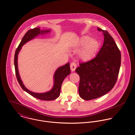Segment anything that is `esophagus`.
I'll list each match as a JSON object with an SVG mask.
<instances>
[{"instance_id":"esophagus-1","label":"esophagus","mask_w":135,"mask_h":135,"mask_svg":"<svg viewBox=\"0 0 135 135\" xmlns=\"http://www.w3.org/2000/svg\"><path fill=\"white\" fill-rule=\"evenodd\" d=\"M76 66H77V65L76 64L75 62H72L71 63V65H70V68H71V70L72 72L74 71L76 68Z\"/></svg>"}]
</instances>
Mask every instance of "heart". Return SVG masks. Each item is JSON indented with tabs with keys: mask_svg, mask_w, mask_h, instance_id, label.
<instances>
[{
	"mask_svg": "<svg viewBox=\"0 0 135 135\" xmlns=\"http://www.w3.org/2000/svg\"><path fill=\"white\" fill-rule=\"evenodd\" d=\"M99 47L98 41L88 36H84L77 42L76 48H81L78 52L79 58L84 61H89L94 58Z\"/></svg>",
	"mask_w": 135,
	"mask_h": 135,
	"instance_id": "obj_1",
	"label": "heart"
}]
</instances>
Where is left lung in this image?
Returning <instances> with one entry per match:
<instances>
[{
  "label": "left lung",
  "mask_w": 135,
  "mask_h": 135,
  "mask_svg": "<svg viewBox=\"0 0 135 135\" xmlns=\"http://www.w3.org/2000/svg\"><path fill=\"white\" fill-rule=\"evenodd\" d=\"M104 36L102 47L95 58L79 64L75 70L80 77L79 96L90 100L102 96L114 86L119 74L121 54L108 31L98 27Z\"/></svg>",
  "instance_id": "1"
}]
</instances>
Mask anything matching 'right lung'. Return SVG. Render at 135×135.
<instances>
[{"label": "right lung", "instance_id": "right-lung-1", "mask_svg": "<svg viewBox=\"0 0 135 135\" xmlns=\"http://www.w3.org/2000/svg\"><path fill=\"white\" fill-rule=\"evenodd\" d=\"M50 32V30L46 31H41L40 28H34L32 30H28L24 35L23 38L22 39L19 45L17 48L15 55V71L16 75L17 78V80L19 83L21 88L25 91L26 93L31 95L36 98H37L42 100H53L57 98L60 94L61 87L62 84V82L64 78L66 77L68 75H69L71 73L70 63H68L65 65L59 68L56 70L55 75H54V85L52 89L48 92L45 93H35L32 91L28 90L23 85L22 81L19 75L18 68V55L19 54V52L21 50L22 46L25 44L28 41L34 38L35 36L38 35L39 34H44L46 33H48Z\"/></svg>", "mask_w": 135, "mask_h": 135}]
</instances>
